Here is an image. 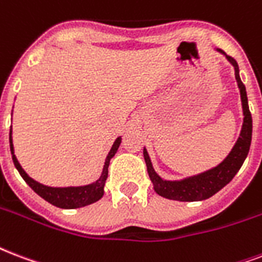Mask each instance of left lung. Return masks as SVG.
I'll return each instance as SVG.
<instances>
[{
	"label": "left lung",
	"instance_id": "obj_1",
	"mask_svg": "<svg viewBox=\"0 0 262 262\" xmlns=\"http://www.w3.org/2000/svg\"><path fill=\"white\" fill-rule=\"evenodd\" d=\"M215 51L224 55L225 59L228 60L235 70V79H236L237 88L241 92V101H242V129H241L239 137H237L236 143L233 144L232 149L217 166L180 180H165L158 174L152 166L148 151L144 147L143 155H144L149 179L152 181L154 191L166 199L180 201V202H198V201L209 199L214 193L219 192L220 189L224 188L225 185L235 177L239 169L242 167L245 159L247 158V154H249V149H250L253 119H251L250 110H249L246 88L243 85L241 75H239V66H237L236 60L232 59L231 56L225 55V52L217 49V48H215Z\"/></svg>",
	"mask_w": 262,
	"mask_h": 262
}]
</instances>
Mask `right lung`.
I'll list each match as a JSON object with an SVG mask.
<instances>
[{
	"label": "right lung",
	"instance_id": "add662e5",
	"mask_svg": "<svg viewBox=\"0 0 262 262\" xmlns=\"http://www.w3.org/2000/svg\"><path fill=\"white\" fill-rule=\"evenodd\" d=\"M13 113V110H12ZM122 141V137L119 136L114 141L113 147L110 149V152L107 154L104 161V166L101 170V174L96 181L86 185H71V187H49V185L41 184L34 179H31L26 170L21 167V165L17 161V158L15 155V148H13V139H12V126L11 132H9V147H11V154L13 163H15L16 169L20 173V176L23 177L26 183L33 188L35 193H38L39 196L45 199L47 202H49L53 206H57L60 209H78V207L88 206L92 203L97 202L99 199L103 198L104 195V185L105 180L108 177V166L111 158L117 154L119 144Z\"/></svg>",
	"mask_w": 262,
	"mask_h": 262
}]
</instances>
